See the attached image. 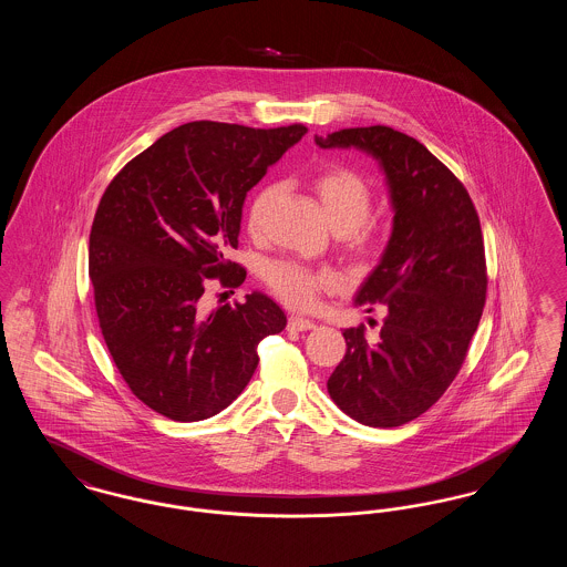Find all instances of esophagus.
Here are the masks:
<instances>
[{
	"label": "esophagus",
	"mask_w": 567,
	"mask_h": 567,
	"mask_svg": "<svg viewBox=\"0 0 567 567\" xmlns=\"http://www.w3.org/2000/svg\"><path fill=\"white\" fill-rule=\"evenodd\" d=\"M317 324L315 321H310V319H301V317H291L289 319V329H293V331H308V329H315Z\"/></svg>",
	"instance_id": "esophagus-1"
}]
</instances>
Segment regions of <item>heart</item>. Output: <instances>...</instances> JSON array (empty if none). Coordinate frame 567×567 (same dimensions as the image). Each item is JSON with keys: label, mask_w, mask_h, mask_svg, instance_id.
<instances>
[{"label": "heart", "mask_w": 567, "mask_h": 567, "mask_svg": "<svg viewBox=\"0 0 567 567\" xmlns=\"http://www.w3.org/2000/svg\"><path fill=\"white\" fill-rule=\"evenodd\" d=\"M312 189L323 206L331 229L344 238L349 250L370 255L377 248V238L368 225L372 213V190L368 183L351 167L329 165L315 176ZM276 199V185H266L255 193L246 215L250 234H259L266 227ZM266 280L276 296L297 310L315 308L319 293L336 285V276L331 271L310 270L296 261L271 264L266 271Z\"/></svg>", "instance_id": "1"}]
</instances>
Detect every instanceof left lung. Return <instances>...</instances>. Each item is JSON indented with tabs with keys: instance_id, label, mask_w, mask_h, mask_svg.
I'll use <instances>...</instances> for the list:
<instances>
[{
	"instance_id": "8db88e82",
	"label": "left lung",
	"mask_w": 567,
	"mask_h": 567,
	"mask_svg": "<svg viewBox=\"0 0 567 567\" xmlns=\"http://www.w3.org/2000/svg\"><path fill=\"white\" fill-rule=\"evenodd\" d=\"M315 142L374 157L393 208L391 238L354 296V306H384L386 317L377 340H365L363 327L344 329L347 354L327 391L357 423L400 427L444 395L481 323V220L457 176L410 135L374 125Z\"/></svg>"
}]
</instances>
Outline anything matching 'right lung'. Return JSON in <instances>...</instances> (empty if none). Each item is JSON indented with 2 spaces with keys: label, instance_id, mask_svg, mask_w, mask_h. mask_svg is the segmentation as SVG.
<instances>
[{
  "label": "right lung",
  "instance_id": "add662e5",
  "mask_svg": "<svg viewBox=\"0 0 567 567\" xmlns=\"http://www.w3.org/2000/svg\"><path fill=\"white\" fill-rule=\"evenodd\" d=\"M303 125L252 130L195 121L127 163L97 206L89 276L112 361L140 402L181 423L231 404L255 374L257 344L287 317L259 291L204 312V285L238 287L243 206Z\"/></svg>",
  "mask_w": 567,
  "mask_h": 567
}]
</instances>
